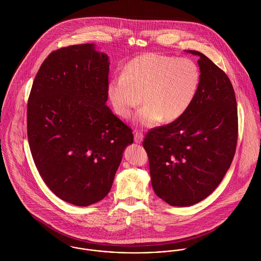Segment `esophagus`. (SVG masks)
<instances>
[{
    "label": "esophagus",
    "mask_w": 261,
    "mask_h": 261,
    "mask_svg": "<svg viewBox=\"0 0 261 261\" xmlns=\"http://www.w3.org/2000/svg\"><path fill=\"white\" fill-rule=\"evenodd\" d=\"M143 140H144V135L138 130H135V142L137 144H142Z\"/></svg>",
    "instance_id": "obj_1"
}]
</instances>
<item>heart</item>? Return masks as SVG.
Instances as JSON below:
<instances>
[{
    "label": "heart",
    "instance_id": "1",
    "mask_svg": "<svg viewBox=\"0 0 261 261\" xmlns=\"http://www.w3.org/2000/svg\"><path fill=\"white\" fill-rule=\"evenodd\" d=\"M201 83V71L195 61L159 53H147L130 60L121 76L111 79L108 96L113 111L128 118L141 105L136 115L143 126H153L162 119L172 122L191 108Z\"/></svg>",
    "mask_w": 261,
    "mask_h": 261
}]
</instances>
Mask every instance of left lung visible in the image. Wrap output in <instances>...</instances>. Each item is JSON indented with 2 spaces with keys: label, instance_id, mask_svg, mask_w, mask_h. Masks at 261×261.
<instances>
[{
  "label": "left lung",
  "instance_id": "8db88e82",
  "mask_svg": "<svg viewBox=\"0 0 261 261\" xmlns=\"http://www.w3.org/2000/svg\"><path fill=\"white\" fill-rule=\"evenodd\" d=\"M187 52L200 57L196 98L181 118L150 129L143 143L154 193L178 207L199 203L221 183L238 136L236 97L228 76L203 53Z\"/></svg>",
  "mask_w": 261,
  "mask_h": 261
}]
</instances>
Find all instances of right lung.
I'll list each match as a JSON object with an SVG mask.
<instances>
[{"label": "right lung", "mask_w": 261, "mask_h": 261, "mask_svg": "<svg viewBox=\"0 0 261 261\" xmlns=\"http://www.w3.org/2000/svg\"><path fill=\"white\" fill-rule=\"evenodd\" d=\"M110 61L94 44L53 51L28 99L27 134L38 172L61 200L88 206L111 191L132 128L107 106Z\"/></svg>", "instance_id": "right-lung-1"}]
</instances>
